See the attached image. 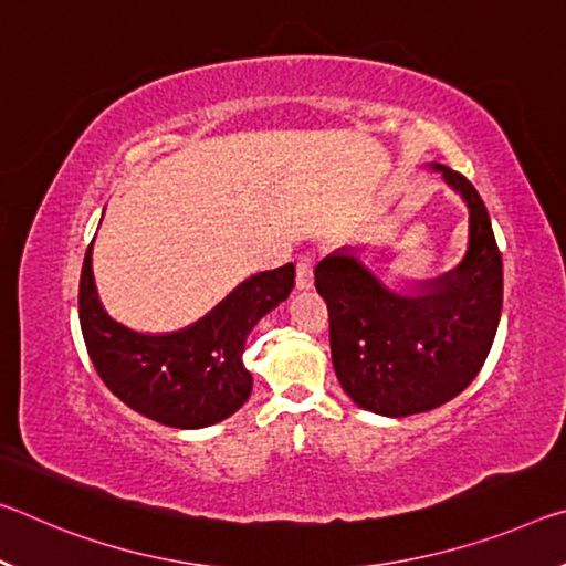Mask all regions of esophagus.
Wrapping results in <instances>:
<instances>
[{
	"mask_svg": "<svg viewBox=\"0 0 566 566\" xmlns=\"http://www.w3.org/2000/svg\"><path fill=\"white\" fill-rule=\"evenodd\" d=\"M315 284V264H312V256H302L297 262V290L307 292Z\"/></svg>",
	"mask_w": 566,
	"mask_h": 566,
	"instance_id": "obj_1",
	"label": "esophagus"
}]
</instances>
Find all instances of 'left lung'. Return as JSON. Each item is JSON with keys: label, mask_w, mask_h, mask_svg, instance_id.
<instances>
[{"label": "left lung", "mask_w": 566, "mask_h": 566, "mask_svg": "<svg viewBox=\"0 0 566 566\" xmlns=\"http://www.w3.org/2000/svg\"><path fill=\"white\" fill-rule=\"evenodd\" d=\"M469 211V244L451 272L392 274L370 244L339 247L315 269L329 310L332 365L355 406L385 418L428 412L469 388L486 363L504 302V269L481 196L443 164Z\"/></svg>", "instance_id": "obj_1"}]
</instances>
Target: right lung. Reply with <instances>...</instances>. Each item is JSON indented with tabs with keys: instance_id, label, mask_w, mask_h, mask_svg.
Here are the masks:
<instances>
[{
	"instance_id": "right-lung-1",
	"label": "right lung",
	"mask_w": 566,
	"mask_h": 566,
	"mask_svg": "<svg viewBox=\"0 0 566 566\" xmlns=\"http://www.w3.org/2000/svg\"><path fill=\"white\" fill-rule=\"evenodd\" d=\"M292 286L294 264H284L247 276L191 325L140 332L105 310L90 244L80 274V327L90 360L113 396L160 426L199 430L234 416L249 400L254 380L241 360L247 335L290 297Z\"/></svg>"
}]
</instances>
